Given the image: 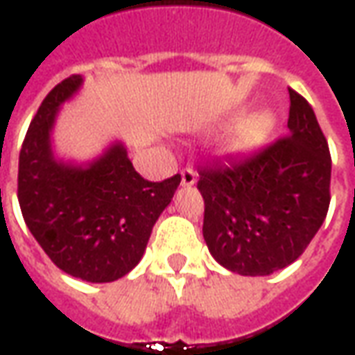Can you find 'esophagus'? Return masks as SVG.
<instances>
[{
  "instance_id": "34e87169",
  "label": "esophagus",
  "mask_w": 355,
  "mask_h": 355,
  "mask_svg": "<svg viewBox=\"0 0 355 355\" xmlns=\"http://www.w3.org/2000/svg\"><path fill=\"white\" fill-rule=\"evenodd\" d=\"M180 182L182 186H192L196 182V171L192 167H186L180 171Z\"/></svg>"
}]
</instances>
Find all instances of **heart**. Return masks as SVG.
Masks as SVG:
<instances>
[{
	"instance_id": "b5f03b06",
	"label": "heart",
	"mask_w": 355,
	"mask_h": 355,
	"mask_svg": "<svg viewBox=\"0 0 355 355\" xmlns=\"http://www.w3.org/2000/svg\"><path fill=\"white\" fill-rule=\"evenodd\" d=\"M275 126V115L269 109H257L242 117L225 140V150L230 153H248L265 142Z\"/></svg>"
}]
</instances>
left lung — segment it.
<instances>
[{
    "label": "left lung",
    "mask_w": 355,
    "mask_h": 355,
    "mask_svg": "<svg viewBox=\"0 0 355 355\" xmlns=\"http://www.w3.org/2000/svg\"><path fill=\"white\" fill-rule=\"evenodd\" d=\"M288 94V135L250 157L200 169L205 244L238 275L263 277L294 263L329 211V144L306 98Z\"/></svg>",
    "instance_id": "obj_1"
}]
</instances>
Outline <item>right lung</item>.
Returning a JSON list of instances; mask_svg holds the SVG:
<instances>
[{
	"label": "right lung",
	"mask_w": 355,
	"mask_h": 355,
	"mask_svg": "<svg viewBox=\"0 0 355 355\" xmlns=\"http://www.w3.org/2000/svg\"><path fill=\"white\" fill-rule=\"evenodd\" d=\"M80 84L83 76L73 74L42 101L22 142L17 196L32 236L61 271L86 282H113L142 259L180 175L146 180L121 142L86 167L57 161L49 138L55 115Z\"/></svg>",
	"instance_id": "1"
}]
</instances>
